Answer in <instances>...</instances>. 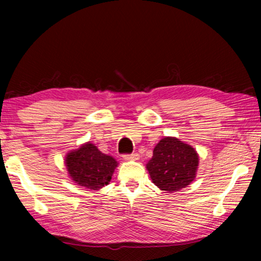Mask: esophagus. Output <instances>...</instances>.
I'll return each mask as SVG.
<instances>
[{
    "label": "esophagus",
    "mask_w": 261,
    "mask_h": 261,
    "mask_svg": "<svg viewBox=\"0 0 261 261\" xmlns=\"http://www.w3.org/2000/svg\"><path fill=\"white\" fill-rule=\"evenodd\" d=\"M123 159L127 160V162H132V160H133V162H135V160L140 159V155H139L138 153H133V154L123 155Z\"/></svg>",
    "instance_id": "1"
}]
</instances>
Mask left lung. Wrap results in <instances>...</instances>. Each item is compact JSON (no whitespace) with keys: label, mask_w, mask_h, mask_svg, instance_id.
Returning <instances> with one entry per match:
<instances>
[{"label":"left lung","mask_w":261,"mask_h":261,"mask_svg":"<svg viewBox=\"0 0 261 261\" xmlns=\"http://www.w3.org/2000/svg\"><path fill=\"white\" fill-rule=\"evenodd\" d=\"M198 164L199 155L191 145L174 137H165L155 145L146 169L160 190L177 192L194 181Z\"/></svg>","instance_id":"obj_1"}]
</instances>
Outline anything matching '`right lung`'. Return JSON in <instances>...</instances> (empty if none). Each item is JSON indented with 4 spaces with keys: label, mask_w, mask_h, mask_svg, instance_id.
I'll return each instance as SVG.
<instances>
[{
    "label": "right lung",
    "mask_w": 261,
    "mask_h": 261,
    "mask_svg": "<svg viewBox=\"0 0 261 261\" xmlns=\"http://www.w3.org/2000/svg\"><path fill=\"white\" fill-rule=\"evenodd\" d=\"M119 163L105 154L90 141L65 155V166L73 183L89 190H99L109 184Z\"/></svg>",
    "instance_id": "1"
}]
</instances>
